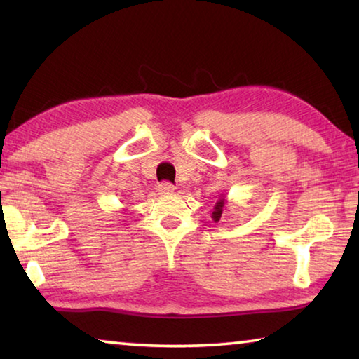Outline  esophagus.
<instances>
[{"label":"esophagus","instance_id":"1","mask_svg":"<svg viewBox=\"0 0 359 359\" xmlns=\"http://www.w3.org/2000/svg\"><path fill=\"white\" fill-rule=\"evenodd\" d=\"M175 187L172 184H169V182H161V184H158V191L160 193H174Z\"/></svg>","mask_w":359,"mask_h":359}]
</instances>
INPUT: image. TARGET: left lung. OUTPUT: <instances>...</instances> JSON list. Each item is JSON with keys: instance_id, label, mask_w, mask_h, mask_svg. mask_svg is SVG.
Segmentation results:
<instances>
[{"instance_id": "8db88e82", "label": "left lung", "mask_w": 359, "mask_h": 359, "mask_svg": "<svg viewBox=\"0 0 359 359\" xmlns=\"http://www.w3.org/2000/svg\"><path fill=\"white\" fill-rule=\"evenodd\" d=\"M223 209H224V198L222 196L218 201L215 203V208L214 212H212V218H214V222H220L222 214H223Z\"/></svg>"}]
</instances>
